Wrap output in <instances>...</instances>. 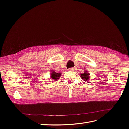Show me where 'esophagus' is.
Listing matches in <instances>:
<instances>
[{"label":"esophagus","mask_w":129,"mask_h":129,"mask_svg":"<svg viewBox=\"0 0 129 129\" xmlns=\"http://www.w3.org/2000/svg\"><path fill=\"white\" fill-rule=\"evenodd\" d=\"M69 71H75V68H69Z\"/></svg>","instance_id":"esophagus-1"}]
</instances>
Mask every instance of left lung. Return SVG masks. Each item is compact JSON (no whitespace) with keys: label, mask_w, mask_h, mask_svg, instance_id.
Instances as JSON below:
<instances>
[{"label":"left lung","mask_w":129,"mask_h":129,"mask_svg":"<svg viewBox=\"0 0 129 129\" xmlns=\"http://www.w3.org/2000/svg\"><path fill=\"white\" fill-rule=\"evenodd\" d=\"M90 74L88 72H87V71H84V73H83L82 74H81V77L82 78V79L83 80L85 81H87V82H88L89 79H90Z\"/></svg>","instance_id":"1"}]
</instances>
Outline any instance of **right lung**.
<instances>
[{
	"label": "right lung",
	"mask_w": 129,
	"mask_h": 129,
	"mask_svg": "<svg viewBox=\"0 0 129 129\" xmlns=\"http://www.w3.org/2000/svg\"><path fill=\"white\" fill-rule=\"evenodd\" d=\"M50 72H51V73H50V77L54 81H57L61 76V73H57L54 71H51Z\"/></svg>",
	"instance_id": "add662e5"
}]
</instances>
